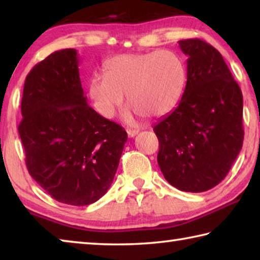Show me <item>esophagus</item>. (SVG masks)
<instances>
[{
    "instance_id": "34e87169",
    "label": "esophagus",
    "mask_w": 260,
    "mask_h": 260,
    "mask_svg": "<svg viewBox=\"0 0 260 260\" xmlns=\"http://www.w3.org/2000/svg\"><path fill=\"white\" fill-rule=\"evenodd\" d=\"M139 133V129H127V135H128V138H134V136Z\"/></svg>"
}]
</instances>
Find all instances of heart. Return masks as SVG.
<instances>
[{
	"label": "heart",
	"mask_w": 260,
	"mask_h": 260,
	"mask_svg": "<svg viewBox=\"0 0 260 260\" xmlns=\"http://www.w3.org/2000/svg\"><path fill=\"white\" fill-rule=\"evenodd\" d=\"M186 70L180 57L169 50L122 54L108 59L104 76L89 80L88 90L98 111L113 117L125 95L134 112L159 118L177 107L181 98Z\"/></svg>",
	"instance_id": "b5f03b06"
}]
</instances>
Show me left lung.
Listing matches in <instances>:
<instances>
[{
	"label": "left lung",
	"instance_id": "8db88e82",
	"mask_svg": "<svg viewBox=\"0 0 260 260\" xmlns=\"http://www.w3.org/2000/svg\"><path fill=\"white\" fill-rule=\"evenodd\" d=\"M187 83L172 112L153 126L157 161L167 182L202 192L225 179L244 138L243 96L220 52L201 39L179 41Z\"/></svg>",
	"mask_w": 260,
	"mask_h": 260
}]
</instances>
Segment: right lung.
I'll return each mask as SVG.
<instances>
[{"instance_id":"1","label":"right lung","mask_w":260,"mask_h":260,"mask_svg":"<svg viewBox=\"0 0 260 260\" xmlns=\"http://www.w3.org/2000/svg\"><path fill=\"white\" fill-rule=\"evenodd\" d=\"M76 49H63L27 74L19 136L28 173L52 199L83 206L111 186L127 141L120 125L90 108Z\"/></svg>"}]
</instances>
